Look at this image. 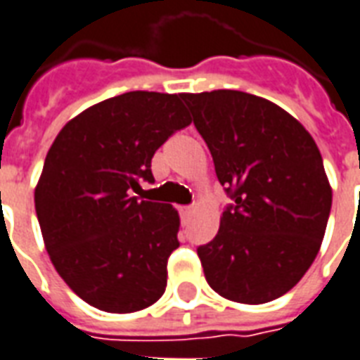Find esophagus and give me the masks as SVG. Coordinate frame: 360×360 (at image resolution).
Instances as JSON below:
<instances>
[{"label": "esophagus", "instance_id": "34e87169", "mask_svg": "<svg viewBox=\"0 0 360 360\" xmlns=\"http://www.w3.org/2000/svg\"><path fill=\"white\" fill-rule=\"evenodd\" d=\"M191 212H193V207H180V217H182V220L190 219Z\"/></svg>", "mask_w": 360, "mask_h": 360}]
</instances>
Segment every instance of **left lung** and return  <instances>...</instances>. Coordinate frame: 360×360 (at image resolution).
Segmentation results:
<instances>
[{
  "instance_id": "left-lung-1",
  "label": "left lung",
  "mask_w": 360,
  "mask_h": 360,
  "mask_svg": "<svg viewBox=\"0 0 360 360\" xmlns=\"http://www.w3.org/2000/svg\"><path fill=\"white\" fill-rule=\"evenodd\" d=\"M232 203L199 245L209 285L261 305L297 284L319 253L332 188L313 136L269 99L238 90L182 94Z\"/></svg>"
}]
</instances>
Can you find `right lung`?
<instances>
[{
    "label": "right lung",
    "instance_id": "right-lung-1",
    "mask_svg": "<svg viewBox=\"0 0 360 360\" xmlns=\"http://www.w3.org/2000/svg\"><path fill=\"white\" fill-rule=\"evenodd\" d=\"M190 122L182 94L126 91L69 120L47 151L36 214L55 270L88 305L134 313L165 293L180 217L134 193L155 182V151Z\"/></svg>",
    "mask_w": 360,
    "mask_h": 360
}]
</instances>
